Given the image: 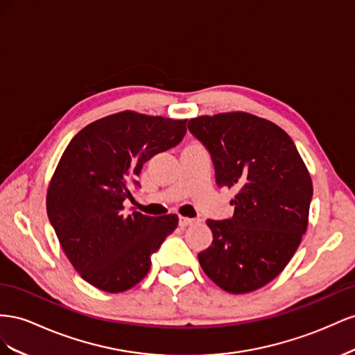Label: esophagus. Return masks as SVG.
Wrapping results in <instances>:
<instances>
[{
    "label": "esophagus",
    "instance_id": "1",
    "mask_svg": "<svg viewBox=\"0 0 355 355\" xmlns=\"http://www.w3.org/2000/svg\"><path fill=\"white\" fill-rule=\"evenodd\" d=\"M195 223V220L193 218H187V217H180L178 218V226L180 227H187V226H191Z\"/></svg>",
    "mask_w": 355,
    "mask_h": 355
}]
</instances>
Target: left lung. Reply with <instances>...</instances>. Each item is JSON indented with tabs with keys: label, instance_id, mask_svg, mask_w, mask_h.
<instances>
[{
	"label": "left lung",
	"instance_id": "8db88e82",
	"mask_svg": "<svg viewBox=\"0 0 355 355\" xmlns=\"http://www.w3.org/2000/svg\"><path fill=\"white\" fill-rule=\"evenodd\" d=\"M211 156L218 187L238 193L227 220H207L212 244L198 254L216 284L234 295L266 286L295 254L306 232L312 181L293 139L248 113L189 120Z\"/></svg>",
	"mask_w": 355,
	"mask_h": 355
}]
</instances>
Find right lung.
Segmentation results:
<instances>
[{
	"instance_id": "right-lung-1",
	"label": "right lung",
	"mask_w": 355,
	"mask_h": 355,
	"mask_svg": "<svg viewBox=\"0 0 355 355\" xmlns=\"http://www.w3.org/2000/svg\"><path fill=\"white\" fill-rule=\"evenodd\" d=\"M187 120L123 111L87 125L69 141L47 190V216L71 265L107 293L132 288L151 254L175 230L177 214H126L129 187L147 160L181 143Z\"/></svg>"
}]
</instances>
